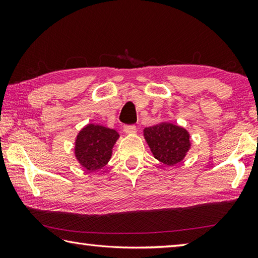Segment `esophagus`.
<instances>
[{
	"mask_svg": "<svg viewBox=\"0 0 258 258\" xmlns=\"http://www.w3.org/2000/svg\"><path fill=\"white\" fill-rule=\"evenodd\" d=\"M137 126L135 125H125L124 126V132L126 134H134L135 132H137Z\"/></svg>",
	"mask_w": 258,
	"mask_h": 258,
	"instance_id": "esophagus-1",
	"label": "esophagus"
}]
</instances>
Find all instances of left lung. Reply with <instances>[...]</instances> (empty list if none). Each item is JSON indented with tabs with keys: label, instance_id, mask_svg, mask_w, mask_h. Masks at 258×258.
Wrapping results in <instances>:
<instances>
[{
	"label": "left lung",
	"instance_id": "1",
	"mask_svg": "<svg viewBox=\"0 0 258 258\" xmlns=\"http://www.w3.org/2000/svg\"><path fill=\"white\" fill-rule=\"evenodd\" d=\"M143 134L155 158L169 166L180 163L191 146L187 131L172 123L146 127Z\"/></svg>",
	"mask_w": 258,
	"mask_h": 258
}]
</instances>
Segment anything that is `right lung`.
Wrapping results in <instances>:
<instances>
[{
    "mask_svg": "<svg viewBox=\"0 0 258 258\" xmlns=\"http://www.w3.org/2000/svg\"><path fill=\"white\" fill-rule=\"evenodd\" d=\"M119 134L101 125L89 124L81 130L75 141V156L83 167L93 172L110 159L112 148Z\"/></svg>",
    "mask_w": 258,
    "mask_h": 258,
    "instance_id": "add662e5",
    "label": "right lung"
}]
</instances>
